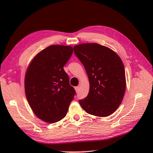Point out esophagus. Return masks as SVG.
I'll list each match as a JSON object with an SVG mask.
<instances>
[{
	"instance_id": "obj_1",
	"label": "esophagus",
	"mask_w": 153,
	"mask_h": 153,
	"mask_svg": "<svg viewBox=\"0 0 153 153\" xmlns=\"http://www.w3.org/2000/svg\"><path fill=\"white\" fill-rule=\"evenodd\" d=\"M75 90H76V92H78L79 90V86H77L75 87Z\"/></svg>"
}]
</instances>
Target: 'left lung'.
<instances>
[{
    "mask_svg": "<svg viewBox=\"0 0 153 153\" xmlns=\"http://www.w3.org/2000/svg\"><path fill=\"white\" fill-rule=\"evenodd\" d=\"M74 51L83 64L89 81V91L79 103L86 112L106 117L121 104L126 87L121 58L110 48L97 43L76 45Z\"/></svg>",
    "mask_w": 153,
    "mask_h": 153,
    "instance_id": "left-lung-1",
    "label": "left lung"
}]
</instances>
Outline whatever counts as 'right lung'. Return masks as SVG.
Here are the masks:
<instances>
[{"mask_svg": "<svg viewBox=\"0 0 153 153\" xmlns=\"http://www.w3.org/2000/svg\"><path fill=\"white\" fill-rule=\"evenodd\" d=\"M72 53L71 46L51 45L33 58L27 69L26 98L33 113L45 122L63 119L74 99L76 91L64 70Z\"/></svg>", "mask_w": 153, "mask_h": 153, "instance_id": "obj_1", "label": "right lung"}]
</instances>
